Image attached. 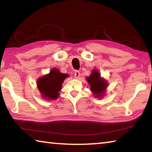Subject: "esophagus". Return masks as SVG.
Returning a JSON list of instances; mask_svg holds the SVG:
<instances>
[{
	"instance_id": "obj_1",
	"label": "esophagus",
	"mask_w": 152,
	"mask_h": 152,
	"mask_svg": "<svg viewBox=\"0 0 152 152\" xmlns=\"http://www.w3.org/2000/svg\"><path fill=\"white\" fill-rule=\"evenodd\" d=\"M80 75V72L78 71V70H76L75 72H74V77H75L76 78H79Z\"/></svg>"
}]
</instances>
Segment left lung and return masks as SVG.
Returning a JSON list of instances; mask_svg holds the SVG:
<instances>
[{
    "instance_id": "left-lung-1",
    "label": "left lung",
    "mask_w": 152,
    "mask_h": 152,
    "mask_svg": "<svg viewBox=\"0 0 152 152\" xmlns=\"http://www.w3.org/2000/svg\"><path fill=\"white\" fill-rule=\"evenodd\" d=\"M88 84L91 85V90L96 97L103 96L104 90L107 88V83L97 70H92L91 76L86 78Z\"/></svg>"
}]
</instances>
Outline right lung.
<instances>
[{"mask_svg": "<svg viewBox=\"0 0 152 152\" xmlns=\"http://www.w3.org/2000/svg\"><path fill=\"white\" fill-rule=\"evenodd\" d=\"M68 76V74L61 73L58 69L53 68L48 75L40 78L37 81V88L43 98L48 100L57 99L64 79Z\"/></svg>", "mask_w": 152, "mask_h": 152, "instance_id": "1", "label": "right lung"}]
</instances>
